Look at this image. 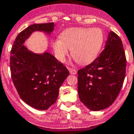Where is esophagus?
<instances>
[{
	"mask_svg": "<svg viewBox=\"0 0 134 134\" xmlns=\"http://www.w3.org/2000/svg\"><path fill=\"white\" fill-rule=\"evenodd\" d=\"M68 69L71 74H77V70H76L72 69V68H68Z\"/></svg>",
	"mask_w": 134,
	"mask_h": 134,
	"instance_id": "1",
	"label": "esophagus"
}]
</instances>
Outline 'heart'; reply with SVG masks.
Returning a JSON list of instances; mask_svg holds the SVG:
<instances>
[{
    "label": "heart",
    "instance_id": "b5f03b06",
    "mask_svg": "<svg viewBox=\"0 0 134 134\" xmlns=\"http://www.w3.org/2000/svg\"><path fill=\"white\" fill-rule=\"evenodd\" d=\"M103 41L104 35L100 28L74 27L64 31L60 35V40L53 42V47L60 60H64L71 49L75 60L84 64L96 58Z\"/></svg>",
    "mask_w": 134,
    "mask_h": 134
}]
</instances>
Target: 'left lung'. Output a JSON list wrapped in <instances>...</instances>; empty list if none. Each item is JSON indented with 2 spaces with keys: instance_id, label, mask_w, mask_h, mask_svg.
Instances as JSON below:
<instances>
[{
  "instance_id": "left-lung-1",
  "label": "left lung",
  "mask_w": 134,
  "mask_h": 134,
  "mask_svg": "<svg viewBox=\"0 0 134 134\" xmlns=\"http://www.w3.org/2000/svg\"><path fill=\"white\" fill-rule=\"evenodd\" d=\"M126 67L122 41L110 31L105 48L99 57L77 71V90L81 103L94 111L110 106L122 87Z\"/></svg>"
}]
</instances>
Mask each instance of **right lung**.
<instances>
[{
    "mask_svg": "<svg viewBox=\"0 0 134 134\" xmlns=\"http://www.w3.org/2000/svg\"><path fill=\"white\" fill-rule=\"evenodd\" d=\"M54 23L28 26L16 37L10 51V72L14 85L20 98L38 110H47L57 100L59 88L69 75L63 64L49 53L41 54L28 51L24 45L31 33L50 34Z\"/></svg>",
    "mask_w": 134,
    "mask_h": 134,
    "instance_id": "right-lung-1",
    "label": "right lung"
}]
</instances>
